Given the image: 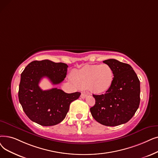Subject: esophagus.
Wrapping results in <instances>:
<instances>
[{
	"instance_id": "obj_1",
	"label": "esophagus",
	"mask_w": 158,
	"mask_h": 158,
	"mask_svg": "<svg viewBox=\"0 0 158 158\" xmlns=\"http://www.w3.org/2000/svg\"><path fill=\"white\" fill-rule=\"evenodd\" d=\"M87 96V94H85V93H82L81 95V98L82 99H85L86 97Z\"/></svg>"
}]
</instances>
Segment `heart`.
<instances>
[{
  "label": "heart",
  "mask_w": 158,
  "mask_h": 158,
  "mask_svg": "<svg viewBox=\"0 0 158 158\" xmlns=\"http://www.w3.org/2000/svg\"><path fill=\"white\" fill-rule=\"evenodd\" d=\"M73 77L79 87L88 88L94 94H101L112 85L114 73L111 67L106 64L86 65L74 70Z\"/></svg>",
  "instance_id": "1"
}]
</instances>
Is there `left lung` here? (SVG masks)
Segmentation results:
<instances>
[{
	"mask_svg": "<svg viewBox=\"0 0 158 158\" xmlns=\"http://www.w3.org/2000/svg\"><path fill=\"white\" fill-rule=\"evenodd\" d=\"M103 63L111 67L114 81L105 94L93 95L95 104L90 108L92 117L101 124L114 127L127 123L140 102V81L132 66L110 59Z\"/></svg>",
	"mask_w": 158,
	"mask_h": 158,
	"instance_id": "left-lung-1",
	"label": "left lung"
}]
</instances>
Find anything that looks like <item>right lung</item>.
I'll use <instances>...</instances> for the list:
<instances>
[{
	"label": "right lung",
	"instance_id": "right-lung-1",
	"mask_svg": "<svg viewBox=\"0 0 158 158\" xmlns=\"http://www.w3.org/2000/svg\"><path fill=\"white\" fill-rule=\"evenodd\" d=\"M68 66L50 60H34L27 65L20 75L19 100L26 115L42 126L56 125L62 121L71 102L77 99L80 92L67 94L57 88L43 90L39 82L47 77L58 85L66 76Z\"/></svg>",
	"mask_w": 158,
	"mask_h": 158
}]
</instances>
